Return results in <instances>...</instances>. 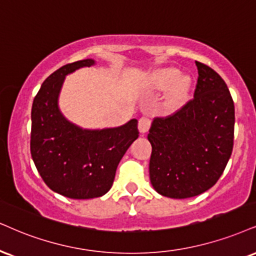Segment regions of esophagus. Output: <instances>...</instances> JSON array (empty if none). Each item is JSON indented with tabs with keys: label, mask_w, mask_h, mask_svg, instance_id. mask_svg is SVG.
<instances>
[{
	"label": "esophagus",
	"mask_w": 256,
	"mask_h": 256,
	"mask_svg": "<svg viewBox=\"0 0 256 256\" xmlns=\"http://www.w3.org/2000/svg\"><path fill=\"white\" fill-rule=\"evenodd\" d=\"M150 127V118H146V116H142V118L138 120V130H140L141 133H147Z\"/></svg>",
	"instance_id": "obj_1"
}]
</instances>
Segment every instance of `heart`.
<instances>
[{
  "instance_id": "b5f03b06",
  "label": "heart",
  "mask_w": 256,
  "mask_h": 256,
  "mask_svg": "<svg viewBox=\"0 0 256 256\" xmlns=\"http://www.w3.org/2000/svg\"><path fill=\"white\" fill-rule=\"evenodd\" d=\"M150 88L156 91L168 90L166 106L170 109H178L188 100L190 90V78L180 76L176 68H164L156 72L150 80Z\"/></svg>"
}]
</instances>
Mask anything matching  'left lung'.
<instances>
[{
	"label": "left lung",
	"instance_id": "8db88e82",
	"mask_svg": "<svg viewBox=\"0 0 256 256\" xmlns=\"http://www.w3.org/2000/svg\"><path fill=\"white\" fill-rule=\"evenodd\" d=\"M194 98L167 118H156L150 178L165 197L184 200L203 194L224 171L234 146L235 106L228 86L212 68L196 62Z\"/></svg>",
	"mask_w": 256,
	"mask_h": 256
}]
</instances>
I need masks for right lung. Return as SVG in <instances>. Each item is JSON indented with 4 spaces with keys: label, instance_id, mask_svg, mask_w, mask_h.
Returning a JSON list of instances; mask_svg holds the SVG:
<instances>
[{
    "label": "right lung",
    "instance_id": "obj_1",
    "mask_svg": "<svg viewBox=\"0 0 256 256\" xmlns=\"http://www.w3.org/2000/svg\"><path fill=\"white\" fill-rule=\"evenodd\" d=\"M94 59L66 64L46 78L32 106L30 154L45 184L72 200L100 197L112 188L122 156L138 138V120L116 128L83 129L58 106L65 76Z\"/></svg>",
    "mask_w": 256,
    "mask_h": 256
}]
</instances>
